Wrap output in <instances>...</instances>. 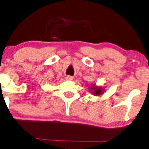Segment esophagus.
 Listing matches in <instances>:
<instances>
[{"label": "esophagus", "mask_w": 149, "mask_h": 149, "mask_svg": "<svg viewBox=\"0 0 149 149\" xmlns=\"http://www.w3.org/2000/svg\"><path fill=\"white\" fill-rule=\"evenodd\" d=\"M66 79H67V80H68V81H71V80H73V76H66Z\"/></svg>", "instance_id": "obj_1"}]
</instances>
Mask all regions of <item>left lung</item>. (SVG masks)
<instances>
[{"instance_id": "8db88e82", "label": "left lung", "mask_w": 149, "mask_h": 149, "mask_svg": "<svg viewBox=\"0 0 149 149\" xmlns=\"http://www.w3.org/2000/svg\"><path fill=\"white\" fill-rule=\"evenodd\" d=\"M90 91L92 92V93L95 96H98V95H101L103 93V90H102V87L100 86H97L95 84H92L90 86Z\"/></svg>"}]
</instances>
